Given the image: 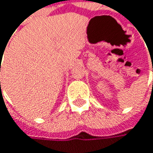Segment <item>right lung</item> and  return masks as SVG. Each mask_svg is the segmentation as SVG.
I'll return each instance as SVG.
<instances>
[{"label": "right lung", "mask_w": 153, "mask_h": 153, "mask_svg": "<svg viewBox=\"0 0 153 153\" xmlns=\"http://www.w3.org/2000/svg\"><path fill=\"white\" fill-rule=\"evenodd\" d=\"M0 69H1V67H0ZM0 71H1V70H0ZM0 83H1V82H0Z\"/></svg>", "instance_id": "add662e5"}]
</instances>
